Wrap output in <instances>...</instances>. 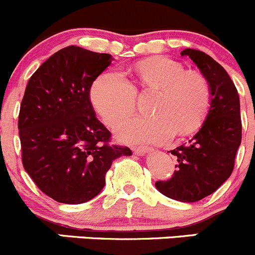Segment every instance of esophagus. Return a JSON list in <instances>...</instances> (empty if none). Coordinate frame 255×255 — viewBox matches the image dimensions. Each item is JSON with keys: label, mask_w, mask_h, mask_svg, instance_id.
Returning <instances> with one entry per match:
<instances>
[{"label": "esophagus", "mask_w": 255, "mask_h": 255, "mask_svg": "<svg viewBox=\"0 0 255 255\" xmlns=\"http://www.w3.org/2000/svg\"><path fill=\"white\" fill-rule=\"evenodd\" d=\"M133 153L137 154V155H144L145 153H149V151H151L153 149L149 148V146H133L132 148Z\"/></svg>", "instance_id": "esophagus-1"}]
</instances>
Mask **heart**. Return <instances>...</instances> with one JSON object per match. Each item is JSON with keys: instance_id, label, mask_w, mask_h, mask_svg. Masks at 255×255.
<instances>
[{"instance_id": "1", "label": "heart", "mask_w": 255, "mask_h": 255, "mask_svg": "<svg viewBox=\"0 0 255 255\" xmlns=\"http://www.w3.org/2000/svg\"><path fill=\"white\" fill-rule=\"evenodd\" d=\"M155 92L149 114L118 126V138L125 142L164 143L175 133L179 137L195 132L206 117L211 89L197 71H185L182 64L165 56H154L135 64L120 75L106 71L92 82V106L109 127L115 128L135 109L137 93Z\"/></svg>"}]
</instances>
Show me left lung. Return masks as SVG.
Wrapping results in <instances>:
<instances>
[{
  "instance_id": "left-lung-1",
  "label": "left lung",
  "mask_w": 255,
  "mask_h": 255,
  "mask_svg": "<svg viewBox=\"0 0 255 255\" xmlns=\"http://www.w3.org/2000/svg\"><path fill=\"white\" fill-rule=\"evenodd\" d=\"M200 69L211 89L206 120L187 144L171 150L177 164L174 175L156 181L165 196L181 202H196L215 192L232 174L242 140L238 91L227 71L210 55L196 49H184Z\"/></svg>"
}]
</instances>
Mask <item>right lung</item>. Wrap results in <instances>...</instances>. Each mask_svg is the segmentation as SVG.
Listing matches in <instances>:
<instances>
[{
  "instance_id": "right-lung-1",
  "label": "right lung",
  "mask_w": 255,
  "mask_h": 255,
  "mask_svg": "<svg viewBox=\"0 0 255 255\" xmlns=\"http://www.w3.org/2000/svg\"><path fill=\"white\" fill-rule=\"evenodd\" d=\"M110 54L70 45L39 66L25 87L18 116L23 168L55 201L78 205L101 192L112 161L132 155L111 145L95 116L90 89L111 64Z\"/></svg>"
}]
</instances>
